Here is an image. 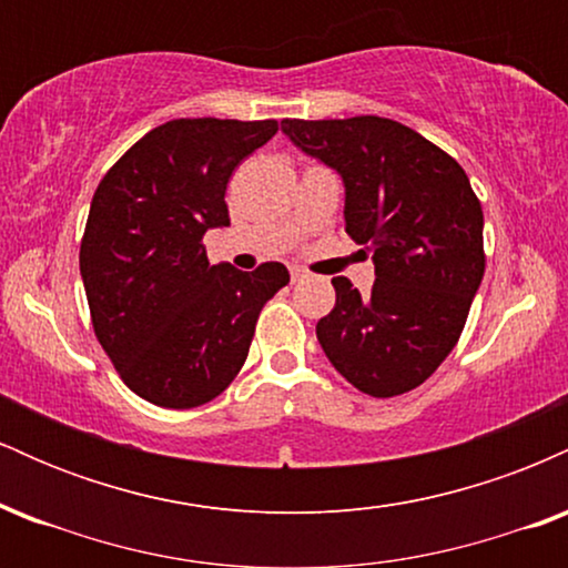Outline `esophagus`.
<instances>
[{
  "mask_svg": "<svg viewBox=\"0 0 568 568\" xmlns=\"http://www.w3.org/2000/svg\"><path fill=\"white\" fill-rule=\"evenodd\" d=\"M302 277H306V272L298 270V266H293V270H291V280H293V283H296V280H302Z\"/></svg>",
  "mask_w": 568,
  "mask_h": 568,
  "instance_id": "obj_1",
  "label": "esophagus"
}]
</instances>
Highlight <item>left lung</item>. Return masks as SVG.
Masks as SVG:
<instances>
[{
	"label": "left lung",
	"instance_id": "1",
	"mask_svg": "<svg viewBox=\"0 0 568 568\" xmlns=\"http://www.w3.org/2000/svg\"><path fill=\"white\" fill-rule=\"evenodd\" d=\"M280 128L342 175L344 230L374 253L366 296L347 277L331 280L336 306L317 323L325 357L366 395L419 387L459 342L484 280V211L470 179L425 135L384 116Z\"/></svg>",
	"mask_w": 568,
	"mask_h": 568
}]
</instances>
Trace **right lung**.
<instances>
[{"label": "right lung", "instance_id": "right-lung-1", "mask_svg": "<svg viewBox=\"0 0 568 568\" xmlns=\"http://www.w3.org/2000/svg\"><path fill=\"white\" fill-rule=\"evenodd\" d=\"M275 120L200 116L149 130L103 175L80 247V272L101 347L122 382L162 408H194L243 368L262 306L288 270L211 264L207 230L230 226L226 184Z\"/></svg>", "mask_w": 568, "mask_h": 568}]
</instances>
